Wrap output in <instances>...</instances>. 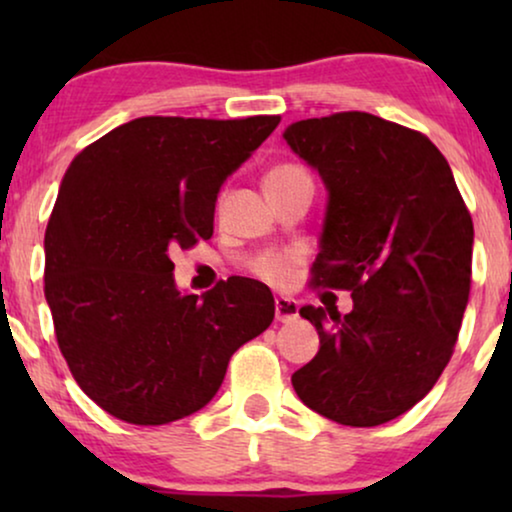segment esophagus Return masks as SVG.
Here are the masks:
<instances>
[{
    "mask_svg": "<svg viewBox=\"0 0 512 512\" xmlns=\"http://www.w3.org/2000/svg\"><path fill=\"white\" fill-rule=\"evenodd\" d=\"M275 317H277V321H282V324H291V321H296L298 319L296 300L284 298V296L275 298Z\"/></svg>",
    "mask_w": 512,
    "mask_h": 512,
    "instance_id": "1",
    "label": "esophagus"
}]
</instances>
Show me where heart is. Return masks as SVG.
<instances>
[{"mask_svg": "<svg viewBox=\"0 0 512 512\" xmlns=\"http://www.w3.org/2000/svg\"><path fill=\"white\" fill-rule=\"evenodd\" d=\"M300 177H310V174H307L303 167L293 163H282L275 165L268 174H265V186L289 184V181H296ZM293 265H296V256L293 254H270L254 265V275L261 277L263 282L282 286L289 282Z\"/></svg>", "mask_w": 512, "mask_h": 512, "instance_id": "obj_1", "label": "heart"}]
</instances>
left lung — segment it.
<instances>
[{"instance_id": "1", "label": "left lung", "mask_w": 512, "mask_h": 512, "mask_svg": "<svg viewBox=\"0 0 512 512\" xmlns=\"http://www.w3.org/2000/svg\"><path fill=\"white\" fill-rule=\"evenodd\" d=\"M284 139L328 188L310 284L354 300L345 317L300 307L321 347L293 389L333 422L380 426L422 401L452 359L471 293V212L438 146L405 125L340 111L293 123Z\"/></svg>"}]
</instances>
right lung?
Here are the masks:
<instances>
[{
  "label": "right lung",
  "instance_id": "add662e5",
  "mask_svg": "<svg viewBox=\"0 0 512 512\" xmlns=\"http://www.w3.org/2000/svg\"><path fill=\"white\" fill-rule=\"evenodd\" d=\"M279 116H144L88 144L46 228L44 293L83 394L111 417L158 426L219 391L230 356L275 319L256 279L177 291L170 254L214 233L216 195Z\"/></svg>",
  "mask_w": 512,
  "mask_h": 512
}]
</instances>
